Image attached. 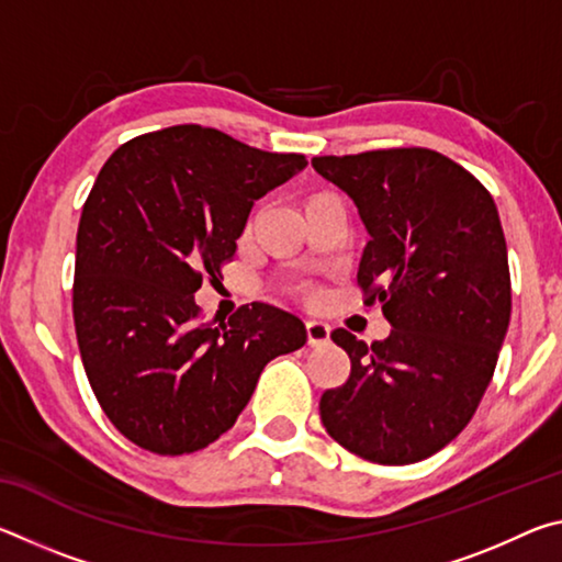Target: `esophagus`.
Here are the masks:
<instances>
[{
	"label": "esophagus",
	"mask_w": 562,
	"mask_h": 562,
	"mask_svg": "<svg viewBox=\"0 0 562 562\" xmlns=\"http://www.w3.org/2000/svg\"><path fill=\"white\" fill-rule=\"evenodd\" d=\"M304 331H307V345L310 347H322L329 341V325L325 322H317V319H310L307 325H304Z\"/></svg>",
	"instance_id": "1"
}]
</instances>
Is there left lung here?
Here are the masks:
<instances>
[{
    "label": "left lung",
    "mask_w": 562,
    "mask_h": 562,
    "mask_svg": "<svg viewBox=\"0 0 562 562\" xmlns=\"http://www.w3.org/2000/svg\"><path fill=\"white\" fill-rule=\"evenodd\" d=\"M312 166L359 207L369 243L357 284L392 325L372 347L331 331L351 372L322 394V424L364 461H424L471 422L508 329L496 203L479 178L431 148L315 156Z\"/></svg>",
    "instance_id": "1"
}]
</instances>
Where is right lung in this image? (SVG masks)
<instances>
[{"label": "right lung", "instance_id": "add662e5", "mask_svg": "<svg viewBox=\"0 0 562 562\" xmlns=\"http://www.w3.org/2000/svg\"><path fill=\"white\" fill-rule=\"evenodd\" d=\"M307 166L183 123L131 138L103 164L76 233L74 325L109 422L140 449L180 456L221 439L302 322L243 304L213 327L195 292L223 278L252 205Z\"/></svg>", "mask_w": 562, "mask_h": 562}]
</instances>
